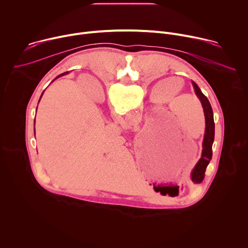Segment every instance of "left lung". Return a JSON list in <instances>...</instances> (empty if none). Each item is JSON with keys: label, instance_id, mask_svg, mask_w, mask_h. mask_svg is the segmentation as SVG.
<instances>
[{"label": "left lung", "instance_id": "obj_1", "mask_svg": "<svg viewBox=\"0 0 248 248\" xmlns=\"http://www.w3.org/2000/svg\"><path fill=\"white\" fill-rule=\"evenodd\" d=\"M195 93L197 97L200 99L202 107L204 110L205 115V122H206V128H205V135L203 140V150H202V156L200 160L198 161L197 165L192 170L191 179L194 183H201L204 179V173L206 170V168L212 159V145L214 142V136H215V124H214V115L213 110L210 105L209 100L207 97L202 93L200 88L195 82H192Z\"/></svg>", "mask_w": 248, "mask_h": 248}]
</instances>
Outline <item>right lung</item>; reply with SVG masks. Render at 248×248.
<instances>
[{
  "instance_id": "add662e5",
  "label": "right lung",
  "mask_w": 248,
  "mask_h": 248,
  "mask_svg": "<svg viewBox=\"0 0 248 248\" xmlns=\"http://www.w3.org/2000/svg\"><path fill=\"white\" fill-rule=\"evenodd\" d=\"M66 74H67V73H64V74H62V75H61V76H59V77H62V76H63V75H66ZM41 96H42V95H41ZM39 101H40V100H39Z\"/></svg>"
}]
</instances>
